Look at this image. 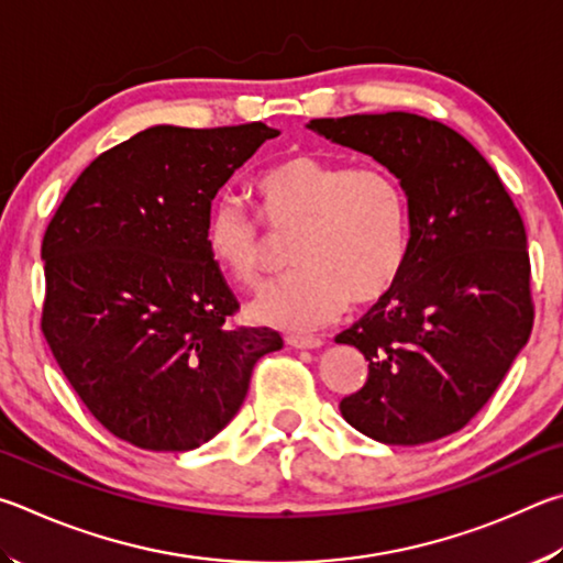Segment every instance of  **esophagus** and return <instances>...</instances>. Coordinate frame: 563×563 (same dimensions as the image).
Segmentation results:
<instances>
[{
	"mask_svg": "<svg viewBox=\"0 0 563 563\" xmlns=\"http://www.w3.org/2000/svg\"><path fill=\"white\" fill-rule=\"evenodd\" d=\"M287 343L291 349H319L323 341L319 336H287Z\"/></svg>",
	"mask_w": 563,
	"mask_h": 563,
	"instance_id": "obj_1",
	"label": "esophagus"
}]
</instances>
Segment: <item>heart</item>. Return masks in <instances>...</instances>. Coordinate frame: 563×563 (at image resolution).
Returning a JSON list of instances; mask_svg holds the SVG:
<instances>
[{
	"label": "heart",
	"instance_id": "b5f03b06",
	"mask_svg": "<svg viewBox=\"0 0 563 563\" xmlns=\"http://www.w3.org/2000/svg\"><path fill=\"white\" fill-rule=\"evenodd\" d=\"M262 217L291 236L289 276L252 301V317L289 331L319 329L349 307H368L396 287L410 252V205L398 175L380 163L294 153L256 177ZM207 252L234 282L256 287L272 236L224 197L207 220Z\"/></svg>",
	"mask_w": 563,
	"mask_h": 563
}]
</instances>
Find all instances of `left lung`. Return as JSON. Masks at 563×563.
<instances>
[{"label":"left lung","mask_w":563,"mask_h":563,"mask_svg":"<svg viewBox=\"0 0 563 563\" xmlns=\"http://www.w3.org/2000/svg\"><path fill=\"white\" fill-rule=\"evenodd\" d=\"M309 128L390 167L410 205L400 279L336 336L368 361L341 416L386 445L448 438L495 396L534 327L521 214L495 167L445 123L390 111Z\"/></svg>","instance_id":"8db88e82"}]
</instances>
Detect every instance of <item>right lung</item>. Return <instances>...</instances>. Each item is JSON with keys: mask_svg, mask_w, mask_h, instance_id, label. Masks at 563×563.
<instances>
[{"mask_svg": "<svg viewBox=\"0 0 563 563\" xmlns=\"http://www.w3.org/2000/svg\"><path fill=\"white\" fill-rule=\"evenodd\" d=\"M276 135L153 125L98 155L46 227L44 339L91 416L135 448L205 445L282 349L230 321L240 303L205 242L217 190Z\"/></svg>", "mask_w": 563, "mask_h": 563, "instance_id": "add662e5", "label": "right lung"}]
</instances>
